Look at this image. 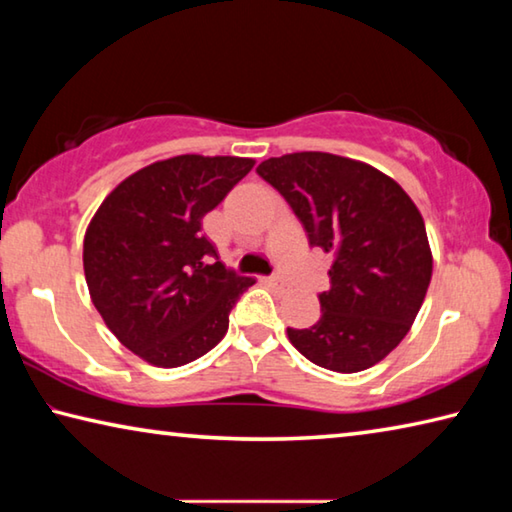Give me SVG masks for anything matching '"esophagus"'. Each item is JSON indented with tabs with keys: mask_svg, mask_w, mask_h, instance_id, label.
<instances>
[{
	"mask_svg": "<svg viewBox=\"0 0 512 512\" xmlns=\"http://www.w3.org/2000/svg\"><path fill=\"white\" fill-rule=\"evenodd\" d=\"M266 284H268V287H273L275 291H287V282H284L282 277H277V275L266 277Z\"/></svg>",
	"mask_w": 512,
	"mask_h": 512,
	"instance_id": "esophagus-1",
	"label": "esophagus"
}]
</instances>
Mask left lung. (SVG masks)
<instances>
[{
	"label": "left lung",
	"mask_w": 512,
	"mask_h": 512,
	"mask_svg": "<svg viewBox=\"0 0 512 512\" xmlns=\"http://www.w3.org/2000/svg\"><path fill=\"white\" fill-rule=\"evenodd\" d=\"M257 173L291 205L309 246L336 257L318 323L289 327V341L320 368L375 366L409 332L431 282L418 207L393 178L332 153L282 155Z\"/></svg>",
	"instance_id": "obj_1"
}]
</instances>
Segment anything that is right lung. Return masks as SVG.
Here are the masks:
<instances>
[{
  "label": "right lung",
  "instance_id": "1",
  "mask_svg": "<svg viewBox=\"0 0 512 512\" xmlns=\"http://www.w3.org/2000/svg\"><path fill=\"white\" fill-rule=\"evenodd\" d=\"M248 158H176L128 176L94 214L83 244L85 280L110 332L137 357L178 368L228 332L253 280L219 262L203 216L253 169Z\"/></svg>",
  "mask_w": 512,
  "mask_h": 512
}]
</instances>
